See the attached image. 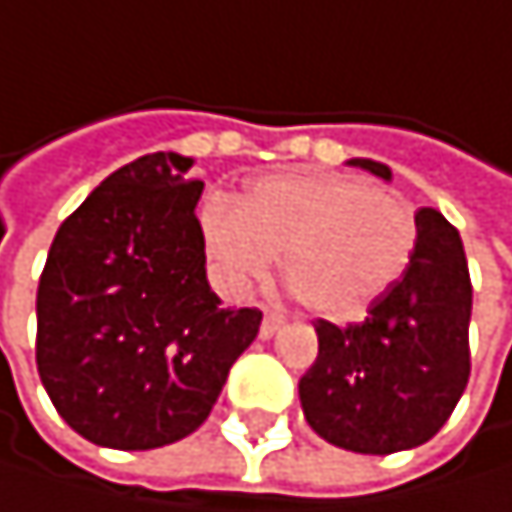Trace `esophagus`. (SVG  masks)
Masks as SVG:
<instances>
[{
	"instance_id": "34e87169",
	"label": "esophagus",
	"mask_w": 512,
	"mask_h": 512,
	"mask_svg": "<svg viewBox=\"0 0 512 512\" xmlns=\"http://www.w3.org/2000/svg\"><path fill=\"white\" fill-rule=\"evenodd\" d=\"M279 328H282V316H279V313H273V310H267V313H264V322H261V338H264V341H270Z\"/></svg>"
}]
</instances>
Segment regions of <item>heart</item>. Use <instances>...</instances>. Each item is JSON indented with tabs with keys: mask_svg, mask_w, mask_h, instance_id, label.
<instances>
[{
	"mask_svg": "<svg viewBox=\"0 0 512 512\" xmlns=\"http://www.w3.org/2000/svg\"><path fill=\"white\" fill-rule=\"evenodd\" d=\"M205 251L227 288L245 291L282 258L304 310L356 319L405 276L418 245L411 205L347 174H273L239 205L202 208Z\"/></svg>",
	"mask_w": 512,
	"mask_h": 512,
	"instance_id": "b5f03b06",
	"label": "heart"
}]
</instances>
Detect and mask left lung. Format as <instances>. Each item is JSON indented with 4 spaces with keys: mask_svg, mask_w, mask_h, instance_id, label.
<instances>
[{
    "mask_svg": "<svg viewBox=\"0 0 512 512\" xmlns=\"http://www.w3.org/2000/svg\"><path fill=\"white\" fill-rule=\"evenodd\" d=\"M350 165L393 178L375 159ZM415 221L418 245L405 276L365 322H316L319 356L298 384L307 424L359 455H393L433 439L470 378L473 285L464 242L436 208H421Z\"/></svg>",
    "mask_w": 512,
    "mask_h": 512,
    "instance_id": "8db88e82",
    "label": "left lung"
}]
</instances>
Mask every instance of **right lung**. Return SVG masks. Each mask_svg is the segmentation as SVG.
<instances>
[{
  "instance_id": "1",
  "label": "right lung",
  "mask_w": 512,
  "mask_h": 512,
  "mask_svg": "<svg viewBox=\"0 0 512 512\" xmlns=\"http://www.w3.org/2000/svg\"><path fill=\"white\" fill-rule=\"evenodd\" d=\"M190 156L113 171L57 230L36 291V365L57 415L104 448L147 451L211 415L261 310H230L205 276Z\"/></svg>"
}]
</instances>
